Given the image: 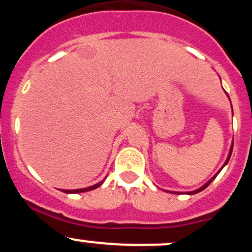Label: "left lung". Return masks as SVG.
I'll use <instances>...</instances> for the list:
<instances>
[{"label":"left lung","mask_w":252,"mask_h":252,"mask_svg":"<svg viewBox=\"0 0 252 252\" xmlns=\"http://www.w3.org/2000/svg\"><path fill=\"white\" fill-rule=\"evenodd\" d=\"M232 149H233V144H232V146H231L230 153H228V156H227V160H226V161H225L224 166H225V164H226V163L228 162V160H230V158H231V154H232ZM224 166H222V167H224ZM222 167H221V168H222ZM219 172H220V170H219ZM219 172H218V173H219ZM218 173H217V174H216L215 176H213V178H212V179H211V180H210L209 182H206V184H205V185H204V186H202V187H200V189H195V190H193V192H189V194H195V193H199V192H201V190H202V189H206V187H207V186H209V185L211 184V182H212V181H213V179H215V178H216V176H217V175H218Z\"/></svg>","instance_id":"obj_1"}]
</instances>
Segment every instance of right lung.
I'll use <instances>...</instances> for the list:
<instances>
[{"label":"right lung","instance_id":"add662e5","mask_svg":"<svg viewBox=\"0 0 252 252\" xmlns=\"http://www.w3.org/2000/svg\"><path fill=\"white\" fill-rule=\"evenodd\" d=\"M103 184V181H100V182H98V184H96V185H94V186H91V187H88V189H72V190H66V189H63V192H65V193H82V192H88V190H92V189H97V187H99L100 185Z\"/></svg>","mask_w":252,"mask_h":252}]
</instances>
